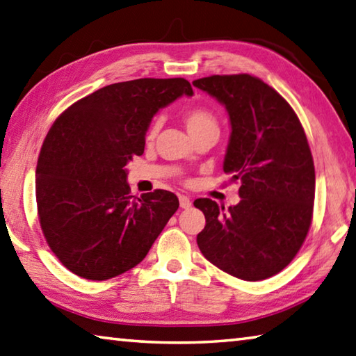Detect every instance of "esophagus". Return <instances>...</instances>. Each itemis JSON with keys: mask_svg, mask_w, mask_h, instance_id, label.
<instances>
[{"mask_svg": "<svg viewBox=\"0 0 356 356\" xmlns=\"http://www.w3.org/2000/svg\"><path fill=\"white\" fill-rule=\"evenodd\" d=\"M178 198H179V206L183 207V209H189V207L192 206V201L187 195H179Z\"/></svg>", "mask_w": 356, "mask_h": 356, "instance_id": "34e87169", "label": "esophagus"}]
</instances>
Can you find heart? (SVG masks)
Listing matches in <instances>:
<instances>
[{"instance_id": "heart-1", "label": "heart", "mask_w": 356, "mask_h": 356, "mask_svg": "<svg viewBox=\"0 0 356 356\" xmlns=\"http://www.w3.org/2000/svg\"><path fill=\"white\" fill-rule=\"evenodd\" d=\"M183 122L191 136L200 135L204 131H217L218 133V120L211 110L204 106H189L183 113ZM159 129V120H152V124L147 130V139H153L156 136Z\"/></svg>"}]
</instances>
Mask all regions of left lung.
Here are the masks:
<instances>
[{
    "label": "left lung",
    "mask_w": 356,
    "mask_h": 356,
    "mask_svg": "<svg viewBox=\"0 0 356 356\" xmlns=\"http://www.w3.org/2000/svg\"><path fill=\"white\" fill-rule=\"evenodd\" d=\"M192 85L226 106L231 138L223 170L240 181L241 198L229 209L211 198L193 201L206 217L200 251L234 277H271L296 257L313 218L314 164L302 124L276 90L250 74Z\"/></svg>",
    "instance_id": "1"
}]
</instances>
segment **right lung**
I'll return each mask as SVG.
<instances>
[{"label":"right lung","mask_w":356,"mask_h":356,"mask_svg":"<svg viewBox=\"0 0 356 356\" xmlns=\"http://www.w3.org/2000/svg\"><path fill=\"white\" fill-rule=\"evenodd\" d=\"M193 90L186 79L104 86L68 106L44 138L35 172L46 243L77 276L106 280L135 268L177 212L175 193L130 195L125 165L140 156L152 118Z\"/></svg>","instance_id":"add662e5"}]
</instances>
